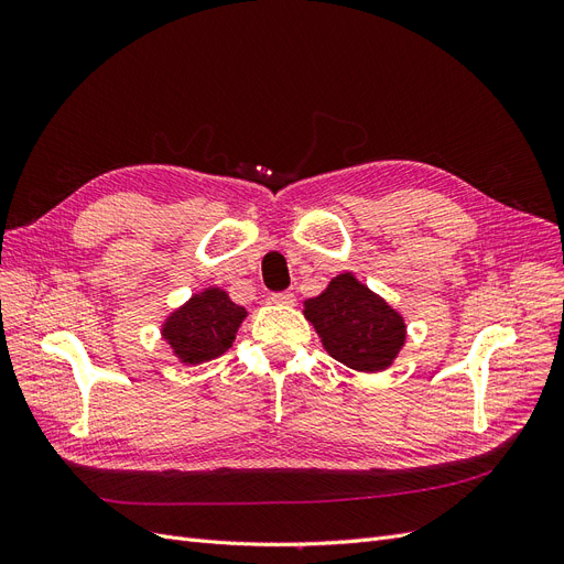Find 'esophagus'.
<instances>
[{"mask_svg": "<svg viewBox=\"0 0 564 564\" xmlns=\"http://www.w3.org/2000/svg\"><path fill=\"white\" fill-rule=\"evenodd\" d=\"M270 301L275 303V305H294L296 296H294L292 292H280V294H272V296H270Z\"/></svg>", "mask_w": 564, "mask_h": 564, "instance_id": "34e87169", "label": "esophagus"}]
</instances>
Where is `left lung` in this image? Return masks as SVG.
<instances>
[{"instance_id": "1", "label": "left lung", "mask_w": 564, "mask_h": 564, "mask_svg": "<svg viewBox=\"0 0 564 564\" xmlns=\"http://www.w3.org/2000/svg\"><path fill=\"white\" fill-rule=\"evenodd\" d=\"M324 350L355 371L388 369L406 340L404 317L352 272H340L315 299L303 301Z\"/></svg>"}]
</instances>
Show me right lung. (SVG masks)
Returning a JSON list of instances; mask_svg holds the SVG:
<instances>
[{
  "instance_id": "1",
  "label": "right lung",
  "mask_w": 564,
  "mask_h": 564,
  "mask_svg": "<svg viewBox=\"0 0 564 564\" xmlns=\"http://www.w3.org/2000/svg\"><path fill=\"white\" fill-rule=\"evenodd\" d=\"M249 313L226 289L204 286L162 322V338L183 365H202L224 355Z\"/></svg>"
}]
</instances>
